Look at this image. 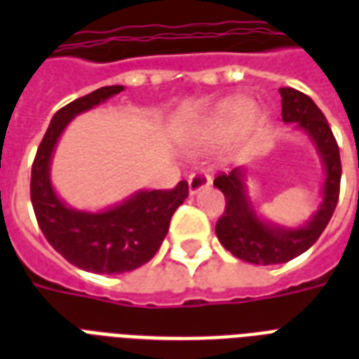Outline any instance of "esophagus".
Wrapping results in <instances>:
<instances>
[{
    "label": "esophagus",
    "mask_w": 359,
    "mask_h": 359,
    "mask_svg": "<svg viewBox=\"0 0 359 359\" xmlns=\"http://www.w3.org/2000/svg\"><path fill=\"white\" fill-rule=\"evenodd\" d=\"M210 182H212V177H210L207 171H203V169H201V171H194V173L190 175V179H188L190 194H191V196H196V194H199L203 188L210 186Z\"/></svg>",
    "instance_id": "34e87169"
}]
</instances>
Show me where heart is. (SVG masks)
<instances>
[{
    "mask_svg": "<svg viewBox=\"0 0 359 359\" xmlns=\"http://www.w3.org/2000/svg\"><path fill=\"white\" fill-rule=\"evenodd\" d=\"M251 102L248 98H235L231 100L222 108V114H219L218 121H227V119H235V117H240V115H245L251 111Z\"/></svg>",
    "mask_w": 359,
    "mask_h": 359,
    "instance_id": "b5f03b06",
    "label": "heart"
}]
</instances>
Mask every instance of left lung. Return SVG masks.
Wrapping results in <instances>:
<instances>
[{
  "instance_id": "1",
  "label": "left lung",
  "mask_w": 359,
  "mask_h": 359,
  "mask_svg": "<svg viewBox=\"0 0 359 359\" xmlns=\"http://www.w3.org/2000/svg\"><path fill=\"white\" fill-rule=\"evenodd\" d=\"M281 115L285 123H294L317 147L323 160V203L313 218L298 229L268 224L257 216L245 194V171L235 168L231 173H219L214 186L225 196V210L216 224V236L225 250L236 259L253 264H279L307 251L323 235L339 201L341 158L332 128L317 104L292 87H281Z\"/></svg>"
}]
</instances>
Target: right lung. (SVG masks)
<instances>
[{
  "label": "right lung",
  "instance_id": "right-lung-1",
  "mask_svg": "<svg viewBox=\"0 0 359 359\" xmlns=\"http://www.w3.org/2000/svg\"><path fill=\"white\" fill-rule=\"evenodd\" d=\"M123 89L100 87L59 109L31 168V203L42 235L70 264L93 273L130 272L151 261L168 235L171 216L188 197V182L180 180L173 190H141L108 210L83 212L67 207L52 188L50 163L67 124Z\"/></svg>",
  "mask_w": 359,
  "mask_h": 359
}]
</instances>
